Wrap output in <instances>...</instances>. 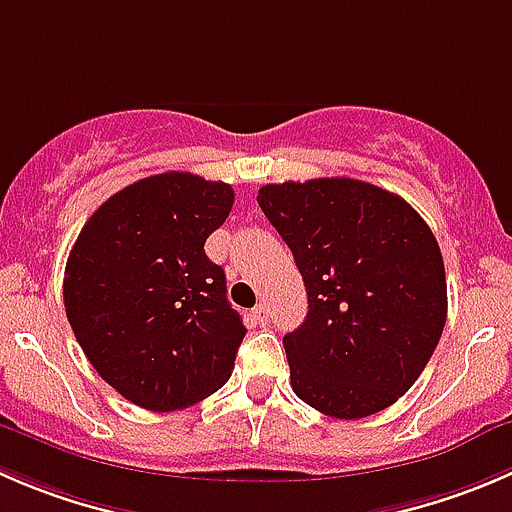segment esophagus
Masks as SVG:
<instances>
[{"label":"esophagus","instance_id":"34e87169","mask_svg":"<svg viewBox=\"0 0 512 512\" xmlns=\"http://www.w3.org/2000/svg\"><path fill=\"white\" fill-rule=\"evenodd\" d=\"M252 317L257 320V325H262V327L270 325V310H267V305H257L255 310H252Z\"/></svg>","mask_w":512,"mask_h":512}]
</instances>
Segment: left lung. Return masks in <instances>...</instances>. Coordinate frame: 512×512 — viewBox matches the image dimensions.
<instances>
[{
  "instance_id": "1",
  "label": "left lung",
  "mask_w": 512,
  "mask_h": 512,
  "mask_svg": "<svg viewBox=\"0 0 512 512\" xmlns=\"http://www.w3.org/2000/svg\"><path fill=\"white\" fill-rule=\"evenodd\" d=\"M257 202L307 290L305 322L282 337L295 395L337 420L390 408L425 370L448 317L430 227L403 197L350 177L265 185Z\"/></svg>"
}]
</instances>
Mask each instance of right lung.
<instances>
[{"mask_svg":"<svg viewBox=\"0 0 512 512\" xmlns=\"http://www.w3.org/2000/svg\"><path fill=\"white\" fill-rule=\"evenodd\" d=\"M232 202L225 182L145 177L99 205L69 252L74 337L102 380L140 408H190L230 380L247 330L205 240Z\"/></svg>","mask_w":512,"mask_h":512,"instance_id":"1","label":"right lung"}]
</instances>
